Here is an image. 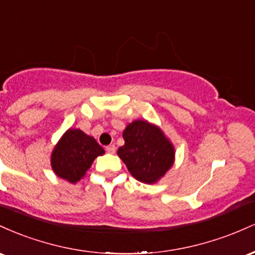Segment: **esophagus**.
I'll return each mask as SVG.
<instances>
[{
  "label": "esophagus",
  "instance_id": "1",
  "mask_svg": "<svg viewBox=\"0 0 255 255\" xmlns=\"http://www.w3.org/2000/svg\"><path fill=\"white\" fill-rule=\"evenodd\" d=\"M105 150H107L108 153H115L116 147H115V145H109V146H107V147H105Z\"/></svg>",
  "mask_w": 255,
  "mask_h": 255
}]
</instances>
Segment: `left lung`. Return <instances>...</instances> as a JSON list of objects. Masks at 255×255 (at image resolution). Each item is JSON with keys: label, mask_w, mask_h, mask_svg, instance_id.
Masks as SVG:
<instances>
[{"label": "left lung", "mask_w": 255, "mask_h": 255, "mask_svg": "<svg viewBox=\"0 0 255 255\" xmlns=\"http://www.w3.org/2000/svg\"><path fill=\"white\" fill-rule=\"evenodd\" d=\"M122 135L125 145L118 154L140 182H157L174 164V145L156 125L136 120L126 127Z\"/></svg>", "instance_id": "8db88e82"}]
</instances>
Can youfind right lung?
Segmentation results:
<instances>
[{
	"label": "right lung",
	"instance_id": "add662e5",
	"mask_svg": "<svg viewBox=\"0 0 255 255\" xmlns=\"http://www.w3.org/2000/svg\"><path fill=\"white\" fill-rule=\"evenodd\" d=\"M104 154L95 137L83 130L69 128L58 140L51 153V168L58 177L77 183L85 176L93 160Z\"/></svg>",
	"mask_w": 255,
	"mask_h": 255
}]
</instances>
